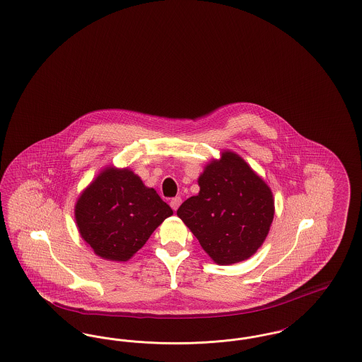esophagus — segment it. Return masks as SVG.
<instances>
[{"label":"esophagus","mask_w":362,"mask_h":362,"mask_svg":"<svg viewBox=\"0 0 362 362\" xmlns=\"http://www.w3.org/2000/svg\"><path fill=\"white\" fill-rule=\"evenodd\" d=\"M180 204H182V198L180 197H175V198L171 199V202H170V205H171L173 210H177V207L180 206Z\"/></svg>","instance_id":"1"}]
</instances>
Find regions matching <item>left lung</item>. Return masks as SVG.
Masks as SVG:
<instances>
[{
	"mask_svg": "<svg viewBox=\"0 0 362 362\" xmlns=\"http://www.w3.org/2000/svg\"><path fill=\"white\" fill-rule=\"evenodd\" d=\"M199 194L177 209L202 248L218 264L250 258L266 239L274 218L269 186L232 152L211 161L198 179Z\"/></svg>",
	"mask_w": 362,
	"mask_h": 362,
	"instance_id": "obj_1",
	"label": "left lung"
}]
</instances>
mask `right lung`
Returning a JSON list of instances; mask_svg holds the SVG:
<instances>
[{
    "mask_svg": "<svg viewBox=\"0 0 362 362\" xmlns=\"http://www.w3.org/2000/svg\"><path fill=\"white\" fill-rule=\"evenodd\" d=\"M173 213L137 175L117 168L104 170L80 195L74 210L80 235L95 254L118 262L132 258Z\"/></svg>",
    "mask_w": 362,
    "mask_h": 362,
    "instance_id": "right-lung-1",
    "label": "right lung"
}]
</instances>
